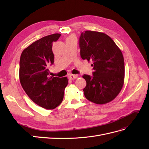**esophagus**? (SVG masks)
Listing matches in <instances>:
<instances>
[{
	"label": "esophagus",
	"instance_id": "esophagus-1",
	"mask_svg": "<svg viewBox=\"0 0 149 149\" xmlns=\"http://www.w3.org/2000/svg\"><path fill=\"white\" fill-rule=\"evenodd\" d=\"M68 77L71 79H74L76 78H78V75L77 74H70Z\"/></svg>",
	"mask_w": 149,
	"mask_h": 149
}]
</instances>
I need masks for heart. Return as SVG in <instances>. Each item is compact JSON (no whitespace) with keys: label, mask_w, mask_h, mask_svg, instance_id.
I'll return each mask as SVG.
<instances>
[{"label":"heart","mask_w":149,"mask_h":149,"mask_svg":"<svg viewBox=\"0 0 149 149\" xmlns=\"http://www.w3.org/2000/svg\"><path fill=\"white\" fill-rule=\"evenodd\" d=\"M68 38H76V37H75V36H74V35H70Z\"/></svg>","instance_id":"1"}]
</instances>
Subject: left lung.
<instances>
[{"label": "left lung", "instance_id": "1", "mask_svg": "<svg viewBox=\"0 0 149 149\" xmlns=\"http://www.w3.org/2000/svg\"><path fill=\"white\" fill-rule=\"evenodd\" d=\"M79 45L82 59L93 63V76H83L86 81L84 96L97 104L111 102L124 84V60L120 49L107 35L91 30L81 33Z\"/></svg>", "mask_w": 149, "mask_h": 149}]
</instances>
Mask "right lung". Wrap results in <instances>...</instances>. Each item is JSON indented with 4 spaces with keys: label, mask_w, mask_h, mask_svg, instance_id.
<instances>
[{
    "label": "right lung",
    "mask_w": 149,
    "mask_h": 149,
    "mask_svg": "<svg viewBox=\"0 0 149 149\" xmlns=\"http://www.w3.org/2000/svg\"><path fill=\"white\" fill-rule=\"evenodd\" d=\"M61 36L54 33L40 38L22 52L19 78L26 94L35 104L46 109H53L61 103L68 83L66 77L49 76V65L54 63L53 42Z\"/></svg>",
    "instance_id": "add662e5"
}]
</instances>
